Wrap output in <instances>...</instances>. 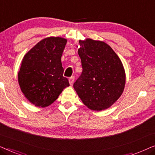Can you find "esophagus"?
Segmentation results:
<instances>
[{
    "mask_svg": "<svg viewBox=\"0 0 155 155\" xmlns=\"http://www.w3.org/2000/svg\"><path fill=\"white\" fill-rule=\"evenodd\" d=\"M74 80H75V78L74 77H71L69 78V82H70V84H71V85H72V84H73Z\"/></svg>",
    "mask_w": 155,
    "mask_h": 155,
    "instance_id": "obj_1",
    "label": "esophagus"
}]
</instances>
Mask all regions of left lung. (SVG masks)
<instances>
[{"label":"left lung","instance_id":"8db88e82","mask_svg":"<svg viewBox=\"0 0 155 155\" xmlns=\"http://www.w3.org/2000/svg\"><path fill=\"white\" fill-rule=\"evenodd\" d=\"M79 43L82 72L73 87L89 109H108L124 90L126 74L121 61L104 42L87 39Z\"/></svg>","mask_w":155,"mask_h":155}]
</instances>
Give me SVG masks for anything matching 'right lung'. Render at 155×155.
<instances>
[{"instance_id": "right-lung-1", "label": "right lung", "mask_w": 155, "mask_h": 155, "mask_svg": "<svg viewBox=\"0 0 155 155\" xmlns=\"http://www.w3.org/2000/svg\"><path fill=\"white\" fill-rule=\"evenodd\" d=\"M67 40L48 37L25 54L18 82L25 97L36 107H45L56 100L69 82L63 77L61 56Z\"/></svg>"}]
</instances>
